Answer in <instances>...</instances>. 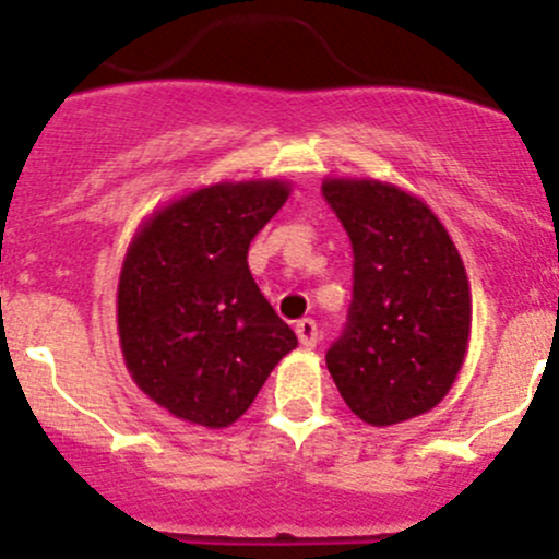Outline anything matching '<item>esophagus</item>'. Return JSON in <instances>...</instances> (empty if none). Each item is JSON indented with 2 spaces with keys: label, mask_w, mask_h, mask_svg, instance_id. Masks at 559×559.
<instances>
[{
  "label": "esophagus",
  "mask_w": 559,
  "mask_h": 559,
  "mask_svg": "<svg viewBox=\"0 0 559 559\" xmlns=\"http://www.w3.org/2000/svg\"><path fill=\"white\" fill-rule=\"evenodd\" d=\"M296 336H298V342H301V347H307V349H312V347H318V342H320V333H318V322L314 320H298L296 322Z\"/></svg>",
  "instance_id": "obj_1"
}]
</instances>
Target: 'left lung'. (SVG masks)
<instances>
[{
    "mask_svg": "<svg viewBox=\"0 0 559 559\" xmlns=\"http://www.w3.org/2000/svg\"><path fill=\"white\" fill-rule=\"evenodd\" d=\"M353 241V304L325 353L344 404L368 425L441 404L471 336V287L454 241L417 195L379 180H325Z\"/></svg>",
    "mask_w": 559,
    "mask_h": 559,
    "instance_id": "obj_1",
    "label": "left lung"
}]
</instances>
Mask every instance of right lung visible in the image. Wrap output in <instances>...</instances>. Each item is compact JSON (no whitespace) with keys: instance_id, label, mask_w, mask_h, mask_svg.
<instances>
[{"instance_id":"add662e5","label":"right lung","mask_w":559,"mask_h":559,"mask_svg":"<svg viewBox=\"0 0 559 559\" xmlns=\"http://www.w3.org/2000/svg\"><path fill=\"white\" fill-rule=\"evenodd\" d=\"M290 195L280 180L217 182L136 231L118 282V333L136 388L186 423L228 428L298 338L247 266Z\"/></svg>"}]
</instances>
